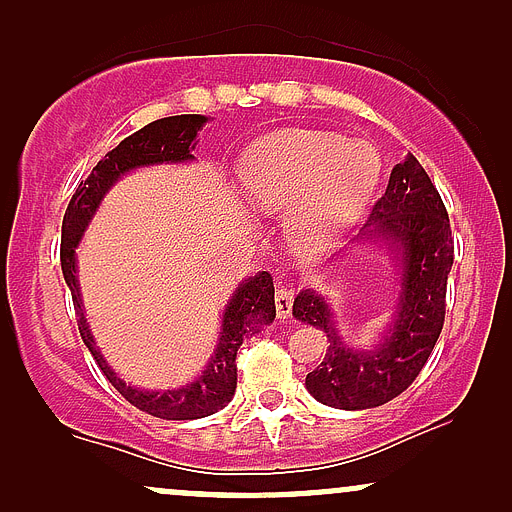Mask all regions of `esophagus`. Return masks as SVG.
<instances>
[{"instance_id": "esophagus-1", "label": "esophagus", "mask_w": 512, "mask_h": 512, "mask_svg": "<svg viewBox=\"0 0 512 512\" xmlns=\"http://www.w3.org/2000/svg\"><path fill=\"white\" fill-rule=\"evenodd\" d=\"M274 301H276V315L284 317V320H286V317L291 315V305H293V289H291V286H279V289H276Z\"/></svg>"}]
</instances>
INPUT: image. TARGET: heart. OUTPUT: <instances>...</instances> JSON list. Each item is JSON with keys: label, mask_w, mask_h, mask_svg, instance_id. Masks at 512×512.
Listing matches in <instances>:
<instances>
[{"label": "heart", "mask_w": 512, "mask_h": 512, "mask_svg": "<svg viewBox=\"0 0 512 512\" xmlns=\"http://www.w3.org/2000/svg\"><path fill=\"white\" fill-rule=\"evenodd\" d=\"M380 156L373 146L317 129H284L238 158V195L252 211L281 216L293 250L317 252L342 238L373 202Z\"/></svg>", "instance_id": "obj_1"}]
</instances>
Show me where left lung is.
Masks as SVG:
<instances>
[{"label":"left lung","mask_w":512,"mask_h":512,"mask_svg":"<svg viewBox=\"0 0 512 512\" xmlns=\"http://www.w3.org/2000/svg\"><path fill=\"white\" fill-rule=\"evenodd\" d=\"M356 243L378 245L397 264V301L390 322L370 349H354L339 334L332 305L303 289L293 317L327 337L322 363L305 378L317 402L334 409H373L402 395L426 366L445 320V289L455 260L450 219L436 185L407 154L390 173Z\"/></svg>","instance_id":"1"}]
</instances>
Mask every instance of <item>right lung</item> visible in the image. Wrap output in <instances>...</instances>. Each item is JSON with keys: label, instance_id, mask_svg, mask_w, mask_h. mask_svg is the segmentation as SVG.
I'll return each mask as SVG.
<instances>
[{"label": "right lung", "instance_id": "1", "mask_svg": "<svg viewBox=\"0 0 512 512\" xmlns=\"http://www.w3.org/2000/svg\"><path fill=\"white\" fill-rule=\"evenodd\" d=\"M209 117L204 115H173L163 120L149 122V125L134 132L132 137L122 139L113 151L105 154L103 161L91 170L86 180L79 182L72 202L62 219V274L72 291V301L76 317H79V332L84 344L88 346L98 368L103 370L105 378L113 387L146 414L158 416L166 421H190L202 419V416L214 414L231 402L238 383L236 354L240 344L257 334L264 325L274 322V281L269 272H260L250 279H243L228 298L226 308L221 315V330L216 339V349L204 366L202 373L192 383H185L173 390H142L125 383L113 368L108 366L101 349L96 346L91 327H88L84 305H81L79 279H76V248H79L84 231L96 216L98 207L115 187L122 175L132 173L137 168L161 166V163H190L195 161L192 151L197 146V134L207 125Z\"/></svg>", "mask_w": 512, "mask_h": 512}]
</instances>
